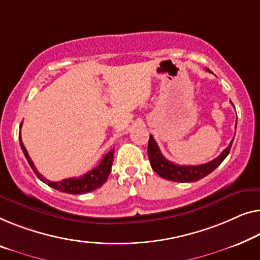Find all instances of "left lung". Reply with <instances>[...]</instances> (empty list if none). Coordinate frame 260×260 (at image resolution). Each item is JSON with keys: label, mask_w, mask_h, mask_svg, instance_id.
Here are the masks:
<instances>
[{"label": "left lung", "mask_w": 260, "mask_h": 260, "mask_svg": "<svg viewBox=\"0 0 260 260\" xmlns=\"http://www.w3.org/2000/svg\"><path fill=\"white\" fill-rule=\"evenodd\" d=\"M206 70L210 71L209 69ZM232 142L233 139L230 144H229L228 148L223 150V152H221L217 158H214L213 160L208 161V163L202 165H178L168 160L167 158L161 155L160 150L158 148L157 143L152 136H150L149 139L148 155L152 170H155V172H157L161 178L178 183H191L197 182V180L204 178L205 176L211 174L214 169L219 167L221 161L226 158L229 152H230Z\"/></svg>", "instance_id": "obj_1"}]
</instances>
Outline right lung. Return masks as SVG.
Wrapping results in <instances>:
<instances>
[{
    "label": "right lung",
    "mask_w": 260,
    "mask_h": 260,
    "mask_svg": "<svg viewBox=\"0 0 260 260\" xmlns=\"http://www.w3.org/2000/svg\"><path fill=\"white\" fill-rule=\"evenodd\" d=\"M21 126H22V123H21ZM18 139H20L21 149L22 151H23L25 158H27L30 168H31L32 171L35 172V175L39 177V179L42 180L43 183H46L47 185L52 187V189L61 191V192L71 193V194H82V193L90 192V191H93L102 186L103 184L107 182L108 177L111 172V165H112V160H114L115 149H111L110 151L103 157V159L101 160V163L97 165L95 169H92L91 171L86 172V174L82 177H74V178L62 179L59 180V182H52V180L47 179L46 177H43L39 171H37V169L32 163L31 158H30L28 155L27 149H25V146L23 145V142H22L21 133H20V136H18Z\"/></svg>",
    "instance_id": "obj_1"
}]
</instances>
